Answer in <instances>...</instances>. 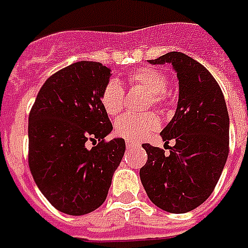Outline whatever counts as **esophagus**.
Masks as SVG:
<instances>
[{"mask_svg": "<svg viewBox=\"0 0 248 248\" xmlns=\"http://www.w3.org/2000/svg\"><path fill=\"white\" fill-rule=\"evenodd\" d=\"M126 147L127 149H138L140 147V142H133V140H126Z\"/></svg>", "mask_w": 248, "mask_h": 248, "instance_id": "esophagus-1", "label": "esophagus"}]
</instances>
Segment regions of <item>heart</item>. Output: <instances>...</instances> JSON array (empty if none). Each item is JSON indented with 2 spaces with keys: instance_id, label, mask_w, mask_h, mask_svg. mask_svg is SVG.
I'll return each mask as SVG.
<instances>
[{
  "instance_id": "1",
  "label": "heart",
  "mask_w": 248,
  "mask_h": 248,
  "mask_svg": "<svg viewBox=\"0 0 248 248\" xmlns=\"http://www.w3.org/2000/svg\"><path fill=\"white\" fill-rule=\"evenodd\" d=\"M127 83L131 87H143L150 93L149 108H165L169 105L167 85L169 78L165 73L155 67H140L127 76ZM101 102L105 111L110 117L118 115L124 108L126 94L124 89L117 81L108 82L101 94ZM115 133L129 140H142L159 127V118L155 113L134 114L127 113L119 117L115 122Z\"/></svg>"
}]
</instances>
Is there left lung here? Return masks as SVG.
I'll use <instances>...</instances> for the list:
<instances>
[{
  "instance_id": "left-lung-1",
  "label": "left lung",
  "mask_w": 248,
  "mask_h": 248,
  "mask_svg": "<svg viewBox=\"0 0 248 248\" xmlns=\"http://www.w3.org/2000/svg\"><path fill=\"white\" fill-rule=\"evenodd\" d=\"M150 63H171L179 79L177 111L161 131L163 149L143 143L147 162L140 171L150 201L167 213L183 214L207 199L229 155V113L211 73L191 57L170 51Z\"/></svg>"
}]
</instances>
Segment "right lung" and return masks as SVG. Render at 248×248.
Instances as JSON below:
<instances>
[{
    "mask_svg": "<svg viewBox=\"0 0 248 248\" xmlns=\"http://www.w3.org/2000/svg\"><path fill=\"white\" fill-rule=\"evenodd\" d=\"M110 69L81 61L54 73L42 85L29 113V169L44 197L61 213L85 215L106 201L124 154L101 94ZM87 141L97 143L92 149Z\"/></svg>",
    "mask_w": 248,
    "mask_h": 248,
    "instance_id": "right-lung-1",
    "label": "right lung"
}]
</instances>
